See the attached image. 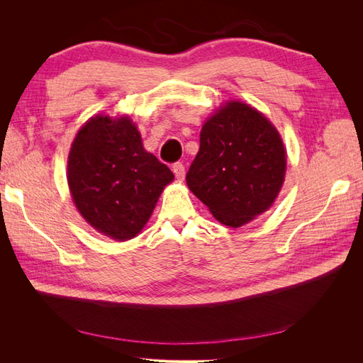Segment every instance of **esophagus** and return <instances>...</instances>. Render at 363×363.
<instances>
[{"label": "esophagus", "mask_w": 363, "mask_h": 363, "mask_svg": "<svg viewBox=\"0 0 363 363\" xmlns=\"http://www.w3.org/2000/svg\"><path fill=\"white\" fill-rule=\"evenodd\" d=\"M172 171H174V174H175V177H177V180H180V182H183V179H184V167H183V163H175L174 167H172Z\"/></svg>", "instance_id": "1"}]
</instances>
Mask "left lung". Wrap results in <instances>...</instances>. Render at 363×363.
<instances>
[{"instance_id":"1","label":"left lung","mask_w":363,"mask_h":363,"mask_svg":"<svg viewBox=\"0 0 363 363\" xmlns=\"http://www.w3.org/2000/svg\"><path fill=\"white\" fill-rule=\"evenodd\" d=\"M286 164L276 125L250 104L228 100L204 121L186 183L215 219L239 228L276 203Z\"/></svg>"}]
</instances>
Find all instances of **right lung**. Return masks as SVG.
<instances>
[{
	"label": "right lung",
	"mask_w": 363,
	"mask_h": 363,
	"mask_svg": "<svg viewBox=\"0 0 363 363\" xmlns=\"http://www.w3.org/2000/svg\"><path fill=\"white\" fill-rule=\"evenodd\" d=\"M67 179L84 221L103 236L124 242L142 232L174 174L144 148L128 115L98 113L77 131Z\"/></svg>",
	"instance_id": "right-lung-1"
}]
</instances>
